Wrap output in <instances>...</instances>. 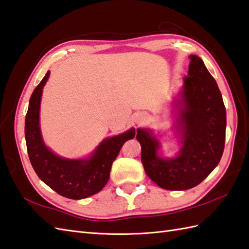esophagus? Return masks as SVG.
I'll list each match as a JSON object with an SVG mask.
<instances>
[{
  "instance_id": "34e87169",
  "label": "esophagus",
  "mask_w": 249,
  "mask_h": 249,
  "mask_svg": "<svg viewBox=\"0 0 249 249\" xmlns=\"http://www.w3.org/2000/svg\"><path fill=\"white\" fill-rule=\"evenodd\" d=\"M145 120H146V115L140 114V115H138V118L136 119V122H137V124H142L145 122Z\"/></svg>"
}]
</instances>
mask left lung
Wrapping results in <instances>:
<instances>
[{"label":"left lung","mask_w":249,"mask_h":249,"mask_svg":"<svg viewBox=\"0 0 249 249\" xmlns=\"http://www.w3.org/2000/svg\"><path fill=\"white\" fill-rule=\"evenodd\" d=\"M177 121L182 147L176 158L158 157V140L144 129L137 130L141 161L152 180L165 190L194 188L215 169L225 147L226 108L215 79L198 56H190Z\"/></svg>","instance_id":"1"}]
</instances>
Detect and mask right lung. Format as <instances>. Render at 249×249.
Wrapping results in <instances>:
<instances>
[{"instance_id": "right-lung-1", "label": "right lung", "mask_w": 249, "mask_h": 249, "mask_svg": "<svg viewBox=\"0 0 249 249\" xmlns=\"http://www.w3.org/2000/svg\"><path fill=\"white\" fill-rule=\"evenodd\" d=\"M50 71L35 88L25 117V140L33 169L41 180L67 198L82 199L96 194L105 187L111 165L123 144L134 139L135 128L104 140L88 160L60 158L44 145L39 127V109L42 88Z\"/></svg>"}]
</instances>
